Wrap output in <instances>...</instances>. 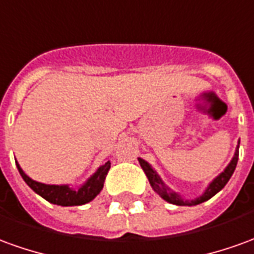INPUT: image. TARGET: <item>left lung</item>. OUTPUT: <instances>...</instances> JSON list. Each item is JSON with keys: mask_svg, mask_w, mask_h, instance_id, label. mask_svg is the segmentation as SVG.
<instances>
[{"mask_svg": "<svg viewBox=\"0 0 254 254\" xmlns=\"http://www.w3.org/2000/svg\"><path fill=\"white\" fill-rule=\"evenodd\" d=\"M239 143L238 147H237V151L234 154V158L231 159V162L228 164L224 172H221L219 176L214 179L213 182L210 183L209 186H207V189L205 190V192L201 195V196H198V198H195L192 201H189V199H183L180 195L175 192V191H172L170 189H168L166 186H165V183L161 180V177L158 176V173L155 170L152 169V166L147 161L144 159H141V158H137L139 159V164L140 166L143 168L144 170L145 176L148 177V182L151 184L152 190L157 192L162 199H165L166 202H169V203H173V205H179V206H192V205H198V203H202V202L207 201V199H210L212 196L219 192L220 190L224 189V186H226L228 180L231 179L232 173H234V170L237 168V164H238V155H239Z\"/></svg>", "mask_w": 254, "mask_h": 254, "instance_id": "8db88e82", "label": "left lung"}]
</instances>
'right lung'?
Instances as JSON below:
<instances>
[{
	"mask_svg": "<svg viewBox=\"0 0 254 254\" xmlns=\"http://www.w3.org/2000/svg\"><path fill=\"white\" fill-rule=\"evenodd\" d=\"M16 166L23 180L27 183L28 187L34 192L41 195L44 199L55 205H60V206H78V205H84L95 199V196L102 191L111 164L110 161H107L106 164L102 165L78 190L70 189V186H55V184H44V183L35 182L23 172L17 162H16Z\"/></svg>",
	"mask_w": 254,
	"mask_h": 254,
	"instance_id": "right-lung-1",
	"label": "right lung"
}]
</instances>
